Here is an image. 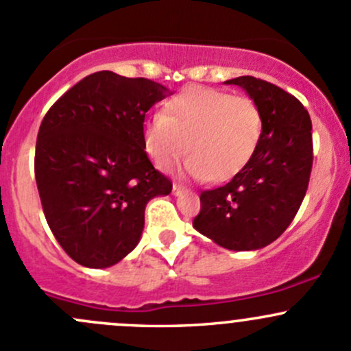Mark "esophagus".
Listing matches in <instances>:
<instances>
[{"mask_svg": "<svg viewBox=\"0 0 351 351\" xmlns=\"http://www.w3.org/2000/svg\"><path fill=\"white\" fill-rule=\"evenodd\" d=\"M186 188L182 183H173V195H182Z\"/></svg>", "mask_w": 351, "mask_h": 351, "instance_id": "obj_1", "label": "esophagus"}]
</instances>
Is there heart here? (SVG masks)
<instances>
[{
  "instance_id": "b5f03b06",
  "label": "heart",
  "mask_w": 351,
  "mask_h": 351,
  "mask_svg": "<svg viewBox=\"0 0 351 351\" xmlns=\"http://www.w3.org/2000/svg\"><path fill=\"white\" fill-rule=\"evenodd\" d=\"M264 131L257 102L212 87H188L153 114L143 128V145L156 168L188 154L185 169L208 182L237 175L256 153Z\"/></svg>"
}]
</instances>
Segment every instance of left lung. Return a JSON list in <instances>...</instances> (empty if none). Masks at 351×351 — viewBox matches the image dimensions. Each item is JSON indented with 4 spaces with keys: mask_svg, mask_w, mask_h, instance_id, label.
Instances as JSON below:
<instances>
[{
    "mask_svg": "<svg viewBox=\"0 0 351 351\" xmlns=\"http://www.w3.org/2000/svg\"><path fill=\"white\" fill-rule=\"evenodd\" d=\"M225 84L245 88L264 117L256 153L227 185L200 195L193 227L228 250H256L289 227L313 168L311 117L289 92L242 75Z\"/></svg>",
    "mask_w": 351,
    "mask_h": 351,
    "instance_id": "left-lung-1",
    "label": "left lung"
}]
</instances>
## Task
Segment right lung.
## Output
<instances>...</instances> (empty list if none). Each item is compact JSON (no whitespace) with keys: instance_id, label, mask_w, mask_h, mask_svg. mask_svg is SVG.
<instances>
[{"instance_id":"add662e5","label":"right lung","mask_w":351,"mask_h":351,"mask_svg":"<svg viewBox=\"0 0 351 351\" xmlns=\"http://www.w3.org/2000/svg\"><path fill=\"white\" fill-rule=\"evenodd\" d=\"M169 90L149 79L90 73L40 124L35 180L51 234L77 264L109 267L141 239L151 198L171 180L143 145L146 112Z\"/></svg>"}]
</instances>
